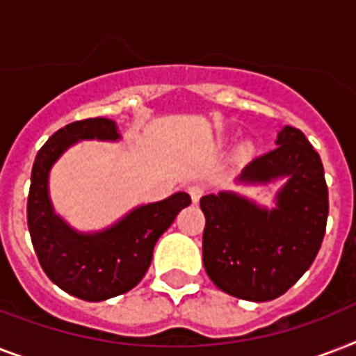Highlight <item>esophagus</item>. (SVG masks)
Here are the masks:
<instances>
[{
  "label": "esophagus",
  "mask_w": 356,
  "mask_h": 356,
  "mask_svg": "<svg viewBox=\"0 0 356 356\" xmlns=\"http://www.w3.org/2000/svg\"><path fill=\"white\" fill-rule=\"evenodd\" d=\"M188 194L190 197H192V201L197 203V201L201 200V195L205 194V188H203L201 184H188Z\"/></svg>",
  "instance_id": "esophagus-1"
}]
</instances>
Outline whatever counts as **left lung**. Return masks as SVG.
<instances>
[{
  "instance_id": "1",
  "label": "left lung",
  "mask_w": 356,
  "mask_h": 356,
  "mask_svg": "<svg viewBox=\"0 0 356 356\" xmlns=\"http://www.w3.org/2000/svg\"><path fill=\"white\" fill-rule=\"evenodd\" d=\"M275 147L243 168L240 183L286 179L275 209L233 192L203 195V266L211 281L245 301H271L314 262L325 234L329 192L318 151L296 127H282Z\"/></svg>"
}]
</instances>
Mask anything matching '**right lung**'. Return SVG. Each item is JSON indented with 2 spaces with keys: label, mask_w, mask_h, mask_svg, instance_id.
<instances>
[{
  "label": "right lung",
  "mask_w": 356,
  "mask_h": 356,
  "mask_svg": "<svg viewBox=\"0 0 356 356\" xmlns=\"http://www.w3.org/2000/svg\"><path fill=\"white\" fill-rule=\"evenodd\" d=\"M79 140H120L116 123L88 118L51 134L36 153L27 197V225L42 270L64 292L85 301H105L142 281L153 248L184 207L186 192L136 207L118 223L97 233H77L53 211L47 177L57 159Z\"/></svg>",
  "instance_id": "obj_1"
}]
</instances>
